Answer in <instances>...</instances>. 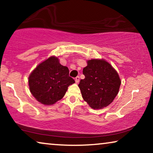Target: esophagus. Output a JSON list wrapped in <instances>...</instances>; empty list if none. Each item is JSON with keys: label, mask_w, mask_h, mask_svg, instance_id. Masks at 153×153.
I'll return each instance as SVG.
<instances>
[{"label": "esophagus", "mask_w": 153, "mask_h": 153, "mask_svg": "<svg viewBox=\"0 0 153 153\" xmlns=\"http://www.w3.org/2000/svg\"><path fill=\"white\" fill-rule=\"evenodd\" d=\"M79 81H80V78H79V76H76V78H75V82L76 83H79Z\"/></svg>", "instance_id": "34e87169"}]
</instances>
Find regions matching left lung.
Returning <instances> with one entry per match:
<instances>
[{
  "mask_svg": "<svg viewBox=\"0 0 153 153\" xmlns=\"http://www.w3.org/2000/svg\"><path fill=\"white\" fill-rule=\"evenodd\" d=\"M83 68L85 79L79 84L83 99L93 109L109 105L118 95L121 81L118 72L106 60L92 59Z\"/></svg>",
  "mask_w": 153,
  "mask_h": 153,
  "instance_id": "obj_1",
  "label": "left lung"
}]
</instances>
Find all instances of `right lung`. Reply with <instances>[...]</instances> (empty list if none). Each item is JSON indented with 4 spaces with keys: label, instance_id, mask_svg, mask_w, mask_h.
I'll return each instance as SVG.
<instances>
[{
    "label": "right lung",
    "instance_id": "obj_1",
    "mask_svg": "<svg viewBox=\"0 0 153 153\" xmlns=\"http://www.w3.org/2000/svg\"><path fill=\"white\" fill-rule=\"evenodd\" d=\"M74 83L68 67L62 65L56 56L39 63L28 77L31 94L45 105H52L61 100L69 85Z\"/></svg>",
    "mask_w": 153,
    "mask_h": 153
}]
</instances>
